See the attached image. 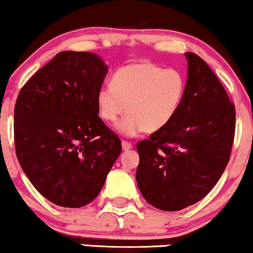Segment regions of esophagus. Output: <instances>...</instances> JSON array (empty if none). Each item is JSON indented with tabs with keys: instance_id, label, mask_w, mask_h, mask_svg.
I'll use <instances>...</instances> for the list:
<instances>
[{
	"instance_id": "obj_1",
	"label": "esophagus",
	"mask_w": 253,
	"mask_h": 253,
	"mask_svg": "<svg viewBox=\"0 0 253 253\" xmlns=\"http://www.w3.org/2000/svg\"><path fill=\"white\" fill-rule=\"evenodd\" d=\"M121 145H123V149L125 150V152H127V150H129V149L133 148V145L130 142L123 141V143H121Z\"/></svg>"
}]
</instances>
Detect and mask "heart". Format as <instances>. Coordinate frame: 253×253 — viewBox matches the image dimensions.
Masks as SVG:
<instances>
[{"mask_svg": "<svg viewBox=\"0 0 253 253\" xmlns=\"http://www.w3.org/2000/svg\"><path fill=\"white\" fill-rule=\"evenodd\" d=\"M184 92V77L177 70L135 63L118 70L112 84L99 88L97 104L101 118L108 123L127 110L116 129L121 135L134 137L164 129L176 116Z\"/></svg>", "mask_w": 253, "mask_h": 253, "instance_id": "obj_1", "label": "heart"}]
</instances>
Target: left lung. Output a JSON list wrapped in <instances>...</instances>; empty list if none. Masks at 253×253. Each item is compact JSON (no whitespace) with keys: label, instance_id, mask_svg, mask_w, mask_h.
Masks as SVG:
<instances>
[{"label":"left lung","instance_id":"obj_1","mask_svg":"<svg viewBox=\"0 0 253 253\" xmlns=\"http://www.w3.org/2000/svg\"><path fill=\"white\" fill-rule=\"evenodd\" d=\"M184 55L188 76L176 116L136 146L140 193L165 211L193 206L215 187L235 136V106L223 85L201 57Z\"/></svg>","mask_w":253,"mask_h":253}]
</instances>
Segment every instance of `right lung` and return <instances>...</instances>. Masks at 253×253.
Here are the masks:
<instances>
[{"label": "right lung", "instance_id": "right-lung-1", "mask_svg": "<svg viewBox=\"0 0 253 253\" xmlns=\"http://www.w3.org/2000/svg\"><path fill=\"white\" fill-rule=\"evenodd\" d=\"M108 66L92 52L63 51L22 87L15 105L18 162L42 196L81 208L98 196L121 142L99 118Z\"/></svg>", "mask_w": 253, "mask_h": 253}]
</instances>
